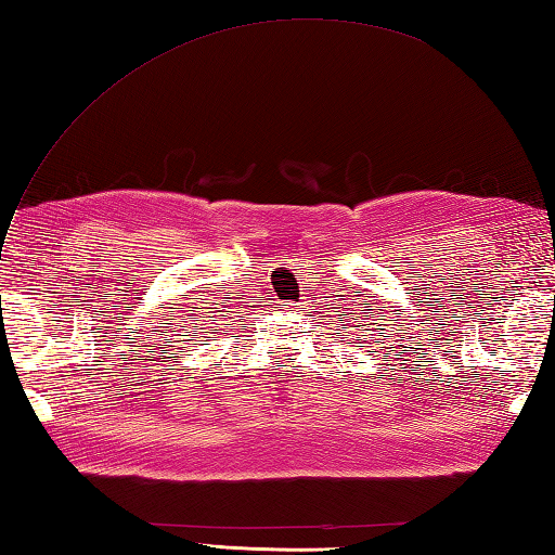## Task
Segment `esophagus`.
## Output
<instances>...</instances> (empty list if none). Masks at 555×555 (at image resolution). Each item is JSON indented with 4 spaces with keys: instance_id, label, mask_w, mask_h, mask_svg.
I'll use <instances>...</instances> for the list:
<instances>
[{
    "instance_id": "obj_1",
    "label": "esophagus",
    "mask_w": 555,
    "mask_h": 555,
    "mask_svg": "<svg viewBox=\"0 0 555 555\" xmlns=\"http://www.w3.org/2000/svg\"><path fill=\"white\" fill-rule=\"evenodd\" d=\"M281 310H286V312H298V302H284V305H281Z\"/></svg>"
}]
</instances>
